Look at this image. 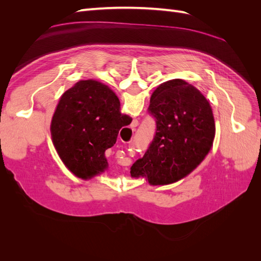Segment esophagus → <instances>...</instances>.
Segmentation results:
<instances>
[{
    "label": "esophagus",
    "mask_w": 261,
    "mask_h": 261,
    "mask_svg": "<svg viewBox=\"0 0 261 261\" xmlns=\"http://www.w3.org/2000/svg\"><path fill=\"white\" fill-rule=\"evenodd\" d=\"M137 126H138V121H137V120H134L133 123L130 124L129 127L124 128V129L122 130L123 138L126 140V141H124V143H130L132 138H133V137H132V136H133V133L135 132Z\"/></svg>",
    "instance_id": "obj_1"
}]
</instances>
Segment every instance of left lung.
<instances>
[{"instance_id": "1", "label": "left lung", "mask_w": 261, "mask_h": 261, "mask_svg": "<svg viewBox=\"0 0 261 261\" xmlns=\"http://www.w3.org/2000/svg\"><path fill=\"white\" fill-rule=\"evenodd\" d=\"M148 112L156 125L151 144L130 168L133 177L168 185L188 175L210 151L216 134L212 109L203 94L183 80L161 84Z\"/></svg>"}]
</instances>
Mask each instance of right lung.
<instances>
[{
  "label": "right lung",
  "instance_id": "obj_1",
  "mask_svg": "<svg viewBox=\"0 0 261 261\" xmlns=\"http://www.w3.org/2000/svg\"><path fill=\"white\" fill-rule=\"evenodd\" d=\"M120 109L113 90L97 81H81L62 94L51 136L63 163L77 177L89 179L108 168L106 150L114 146L128 116Z\"/></svg>",
  "mask_w": 261,
  "mask_h": 261
}]
</instances>
